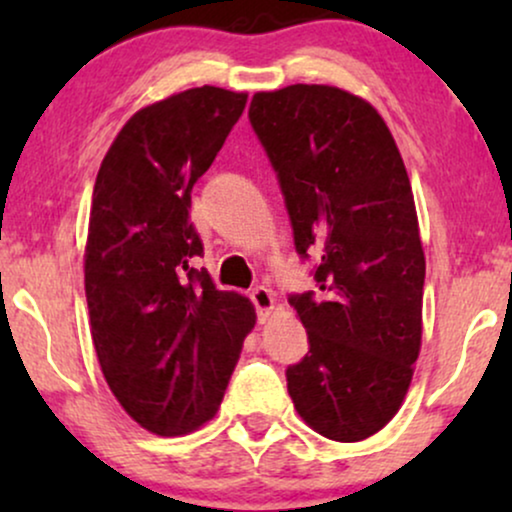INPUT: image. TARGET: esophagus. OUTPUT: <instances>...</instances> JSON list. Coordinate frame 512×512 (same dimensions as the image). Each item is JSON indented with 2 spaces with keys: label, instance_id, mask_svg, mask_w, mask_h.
<instances>
[{
  "label": "esophagus",
  "instance_id": "esophagus-1",
  "mask_svg": "<svg viewBox=\"0 0 512 512\" xmlns=\"http://www.w3.org/2000/svg\"><path fill=\"white\" fill-rule=\"evenodd\" d=\"M249 298H251V303L256 305L258 317H261V319L268 317L270 310H272V305H275V298H272L270 289H265V286H256V289L251 291Z\"/></svg>",
  "mask_w": 512,
  "mask_h": 512
}]
</instances>
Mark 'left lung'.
<instances>
[{
  "label": "left lung",
  "instance_id": "1",
  "mask_svg": "<svg viewBox=\"0 0 512 512\" xmlns=\"http://www.w3.org/2000/svg\"><path fill=\"white\" fill-rule=\"evenodd\" d=\"M249 123L282 188L317 291L293 293L310 352L286 368L298 415L356 443L401 408L422 345L424 251L403 158L382 116L345 90L256 93Z\"/></svg>",
  "mask_w": 512,
  "mask_h": 512
}]
</instances>
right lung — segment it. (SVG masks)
I'll return each instance as SVG.
<instances>
[{"instance_id":"add662e5","label":"right lung","mask_w":512,"mask_h":512,"mask_svg":"<svg viewBox=\"0 0 512 512\" xmlns=\"http://www.w3.org/2000/svg\"><path fill=\"white\" fill-rule=\"evenodd\" d=\"M247 95L202 86L137 111L104 156L86 244L90 331L104 380L146 431L184 436L219 410L256 324L244 296L191 268V191Z\"/></svg>"}]
</instances>
